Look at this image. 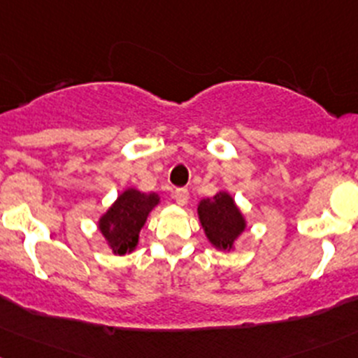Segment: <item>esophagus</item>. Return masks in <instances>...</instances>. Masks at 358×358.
<instances>
[{
  "instance_id": "obj_1",
  "label": "esophagus",
  "mask_w": 358,
  "mask_h": 358,
  "mask_svg": "<svg viewBox=\"0 0 358 358\" xmlns=\"http://www.w3.org/2000/svg\"><path fill=\"white\" fill-rule=\"evenodd\" d=\"M174 198L178 201V205H186L187 200H189V191L184 189V187H179V189L174 191Z\"/></svg>"
}]
</instances>
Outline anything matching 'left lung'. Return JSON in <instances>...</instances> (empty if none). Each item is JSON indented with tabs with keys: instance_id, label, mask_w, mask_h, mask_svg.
Segmentation results:
<instances>
[{
	"instance_id": "left-lung-1",
	"label": "left lung",
	"mask_w": 358,
	"mask_h": 358,
	"mask_svg": "<svg viewBox=\"0 0 358 358\" xmlns=\"http://www.w3.org/2000/svg\"><path fill=\"white\" fill-rule=\"evenodd\" d=\"M198 220L210 245L219 252L234 250L239 236L246 231V217L236 205L233 194L222 189L198 203Z\"/></svg>"
}]
</instances>
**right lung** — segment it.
<instances>
[{"label": "right lung", "instance_id": "obj_1", "mask_svg": "<svg viewBox=\"0 0 358 358\" xmlns=\"http://www.w3.org/2000/svg\"><path fill=\"white\" fill-rule=\"evenodd\" d=\"M158 205V193H143L136 187H125L106 212L99 215L98 231L113 255H129L138 248L139 233Z\"/></svg>", "mask_w": 358, "mask_h": 358}]
</instances>
